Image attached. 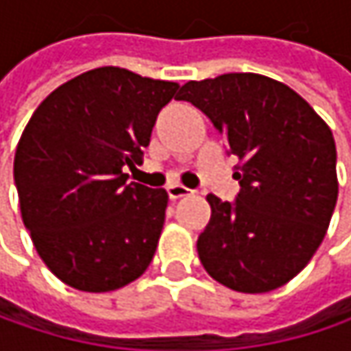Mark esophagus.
I'll return each mask as SVG.
<instances>
[{
    "mask_svg": "<svg viewBox=\"0 0 351 351\" xmlns=\"http://www.w3.org/2000/svg\"><path fill=\"white\" fill-rule=\"evenodd\" d=\"M167 193H169V199H171V201H176V199H180V197L191 195V191H189L186 186H182V184H171V186L167 189Z\"/></svg>",
    "mask_w": 351,
    "mask_h": 351,
    "instance_id": "obj_1",
    "label": "esophagus"
}]
</instances>
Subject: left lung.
<instances>
[{
  "instance_id": "left-lung-1",
  "label": "left lung",
  "mask_w": 351,
  "mask_h": 351,
  "mask_svg": "<svg viewBox=\"0 0 351 351\" xmlns=\"http://www.w3.org/2000/svg\"><path fill=\"white\" fill-rule=\"evenodd\" d=\"M176 99L201 109L242 160L236 201L207 195L211 219L197 240L203 268L238 293L287 285L313 258L335 209L331 130L291 87L254 73L189 81Z\"/></svg>"
}]
</instances>
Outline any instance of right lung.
<instances>
[{"label":"right lung","instance_id":"add662e5","mask_svg":"<svg viewBox=\"0 0 351 351\" xmlns=\"http://www.w3.org/2000/svg\"><path fill=\"white\" fill-rule=\"evenodd\" d=\"M178 85L117 66L54 89L30 117L14 180L36 252L64 285L107 293L150 266L169 195L128 182Z\"/></svg>","mask_w":351,"mask_h":351}]
</instances>
